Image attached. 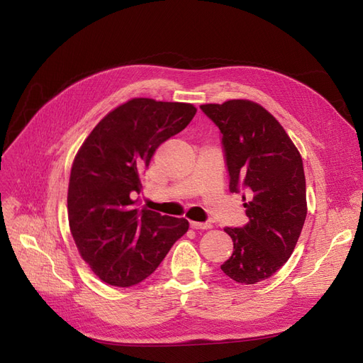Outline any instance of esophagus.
Instances as JSON below:
<instances>
[{
  "mask_svg": "<svg viewBox=\"0 0 363 363\" xmlns=\"http://www.w3.org/2000/svg\"><path fill=\"white\" fill-rule=\"evenodd\" d=\"M191 227L195 230H207V228H212V224L208 223H196V221H191Z\"/></svg>",
  "mask_w": 363,
  "mask_h": 363,
  "instance_id": "34e87169",
  "label": "esophagus"
}]
</instances>
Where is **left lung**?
<instances>
[{"label": "left lung", "instance_id": "1", "mask_svg": "<svg viewBox=\"0 0 363 363\" xmlns=\"http://www.w3.org/2000/svg\"><path fill=\"white\" fill-rule=\"evenodd\" d=\"M223 135L230 192L242 195L250 221L225 227L233 255L221 269L238 283L271 277L291 257L307 215L306 179L298 150L267 108L248 100L203 104Z\"/></svg>", "mask_w": 363, "mask_h": 363}]
</instances>
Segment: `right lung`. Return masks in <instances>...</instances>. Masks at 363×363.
Listing matches in <instances>:
<instances>
[{"label": "right lung", "instance_id": "add662e5", "mask_svg": "<svg viewBox=\"0 0 363 363\" xmlns=\"http://www.w3.org/2000/svg\"><path fill=\"white\" fill-rule=\"evenodd\" d=\"M196 113L188 103L133 98L107 113L86 138L71 168L68 219L80 256L96 277L127 288L145 280L188 219L136 207L155 151Z\"/></svg>", "mask_w": 363, "mask_h": 363}]
</instances>
